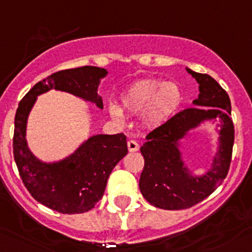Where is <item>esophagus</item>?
Instances as JSON below:
<instances>
[{
    "mask_svg": "<svg viewBox=\"0 0 252 252\" xmlns=\"http://www.w3.org/2000/svg\"><path fill=\"white\" fill-rule=\"evenodd\" d=\"M127 148H128V151H130V152H136V151L140 150V145H138L136 141L128 140L127 141Z\"/></svg>",
    "mask_w": 252,
    "mask_h": 252,
    "instance_id": "obj_1",
    "label": "esophagus"
}]
</instances>
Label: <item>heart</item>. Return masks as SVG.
<instances>
[{
  "instance_id": "obj_1",
  "label": "heart",
  "mask_w": 252,
  "mask_h": 252,
  "mask_svg": "<svg viewBox=\"0 0 252 252\" xmlns=\"http://www.w3.org/2000/svg\"><path fill=\"white\" fill-rule=\"evenodd\" d=\"M122 107L130 114H141L148 127H158L168 121L182 104V92L176 83L143 79L132 84L121 95ZM110 115L122 121L124 114L117 105H110Z\"/></svg>"
}]
</instances>
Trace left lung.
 Returning a JSON list of instances; mask_svg holds the SVG:
<instances>
[{
  "label": "left lung",
  "mask_w": 252,
  "mask_h": 252,
  "mask_svg": "<svg viewBox=\"0 0 252 252\" xmlns=\"http://www.w3.org/2000/svg\"><path fill=\"white\" fill-rule=\"evenodd\" d=\"M199 84V96L188 107L146 136L141 147L145 167L140 177L143 198L155 207L166 210L190 208L209 196L226 177L234 146V124L229 95L208 74L187 69ZM222 120L220 147L213 160L212 169L204 176L195 177L184 167L178 141L191 128L205 119Z\"/></svg>",
  "instance_id": "8db88e82"
}]
</instances>
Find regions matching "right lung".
Wrapping results in <instances>:
<instances>
[{
	"mask_svg": "<svg viewBox=\"0 0 252 252\" xmlns=\"http://www.w3.org/2000/svg\"><path fill=\"white\" fill-rule=\"evenodd\" d=\"M107 74L97 66H81L57 71L35 84L18 104L14 116L13 156L23 184L37 202L63 214H78L93 209L104 195L114 167L127 155L124 133L96 135L84 142L75 153L56 163H43L31 153L26 141V126L38 95L50 89L70 93L96 104L100 79Z\"/></svg>",
	"mask_w": 252,
	"mask_h": 252,
	"instance_id": "right-lung-1",
	"label": "right lung"
}]
</instances>
